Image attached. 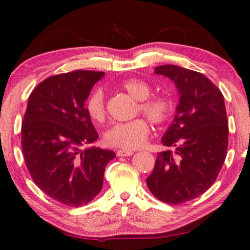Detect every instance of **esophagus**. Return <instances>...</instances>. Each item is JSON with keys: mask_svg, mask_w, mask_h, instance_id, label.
<instances>
[{"mask_svg": "<svg viewBox=\"0 0 250 250\" xmlns=\"http://www.w3.org/2000/svg\"><path fill=\"white\" fill-rule=\"evenodd\" d=\"M134 153L133 151H129V150H118L117 151V157H129V155H132Z\"/></svg>", "mask_w": 250, "mask_h": 250, "instance_id": "obj_1", "label": "esophagus"}]
</instances>
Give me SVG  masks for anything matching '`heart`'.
I'll return each instance as SVG.
<instances>
[{
  "mask_svg": "<svg viewBox=\"0 0 250 250\" xmlns=\"http://www.w3.org/2000/svg\"><path fill=\"white\" fill-rule=\"evenodd\" d=\"M122 88L139 100L137 114L142 113L153 125L161 126L171 118L175 104L167 95L150 96L152 88L149 83L131 79L122 84ZM85 110L89 117L97 123H103L106 118V103L101 89H95L85 101ZM150 125L146 118H136L131 122L117 123L104 133V142L109 146L123 150H136L146 146L150 136Z\"/></svg>",
  "mask_w": 250,
  "mask_h": 250,
  "instance_id": "1",
  "label": "heart"
}]
</instances>
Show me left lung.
<instances>
[{
	"instance_id": "1",
	"label": "left lung",
	"mask_w": 250,
	"mask_h": 250,
	"mask_svg": "<svg viewBox=\"0 0 250 250\" xmlns=\"http://www.w3.org/2000/svg\"><path fill=\"white\" fill-rule=\"evenodd\" d=\"M155 73L176 83L180 98L172 124L161 141L147 187L158 200L178 205L194 200L214 184L227 157L229 126L220 89L200 72L160 65Z\"/></svg>"
}]
</instances>
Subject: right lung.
Listing matches in <instances>:
<instances>
[{"label": "right lung", "instance_id": "obj_1", "mask_svg": "<svg viewBox=\"0 0 250 250\" xmlns=\"http://www.w3.org/2000/svg\"><path fill=\"white\" fill-rule=\"evenodd\" d=\"M104 72L75 70L53 75L29 96L21 125V147L32 180L47 196L67 206L84 205L103 188L115 152L82 150L98 139L84 101Z\"/></svg>", "mask_w": 250, "mask_h": 250}]
</instances>
